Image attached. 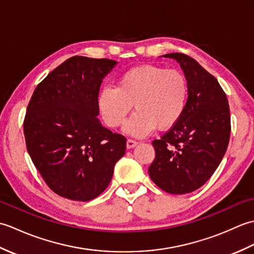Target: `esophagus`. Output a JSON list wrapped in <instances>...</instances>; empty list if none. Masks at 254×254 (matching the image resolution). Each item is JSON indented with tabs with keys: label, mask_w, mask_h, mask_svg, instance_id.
<instances>
[{
	"label": "esophagus",
	"mask_w": 254,
	"mask_h": 254,
	"mask_svg": "<svg viewBox=\"0 0 254 254\" xmlns=\"http://www.w3.org/2000/svg\"><path fill=\"white\" fill-rule=\"evenodd\" d=\"M136 145H137V142L134 141V139L128 138L127 141V148H133V147H135Z\"/></svg>",
	"instance_id": "esophagus-1"
}]
</instances>
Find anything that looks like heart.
<instances>
[{"mask_svg": "<svg viewBox=\"0 0 254 254\" xmlns=\"http://www.w3.org/2000/svg\"><path fill=\"white\" fill-rule=\"evenodd\" d=\"M189 98L187 77L176 69L139 65L127 69L118 78L117 87L105 86L98 96L100 115L107 126L118 127L136 111L124 127L128 135L143 137L158 130H168L179 122Z\"/></svg>", "mask_w": 254, "mask_h": 254, "instance_id": "b5f03b06", "label": "heart"}]
</instances>
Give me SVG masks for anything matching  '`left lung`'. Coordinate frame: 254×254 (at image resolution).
I'll use <instances>...</instances> for the list:
<instances>
[{"label":"left lung","mask_w":254,"mask_h":254,"mask_svg":"<svg viewBox=\"0 0 254 254\" xmlns=\"http://www.w3.org/2000/svg\"><path fill=\"white\" fill-rule=\"evenodd\" d=\"M180 64L189 84L186 111L176 126L153 141L150 179L171 194L195 191L217 169L230 135L228 99L217 79L183 53L163 56Z\"/></svg>","instance_id":"1"}]
</instances>
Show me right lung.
I'll list each match as a JSON object with an SVG mask.
<instances>
[{
    "label": "right lung",
    "instance_id": "1",
    "mask_svg": "<svg viewBox=\"0 0 254 254\" xmlns=\"http://www.w3.org/2000/svg\"><path fill=\"white\" fill-rule=\"evenodd\" d=\"M109 59L72 57L37 86L24 134L38 171L58 195L87 202L104 192L127 139L101 126L98 95L117 65Z\"/></svg>",
    "mask_w": 254,
    "mask_h": 254
}]
</instances>
